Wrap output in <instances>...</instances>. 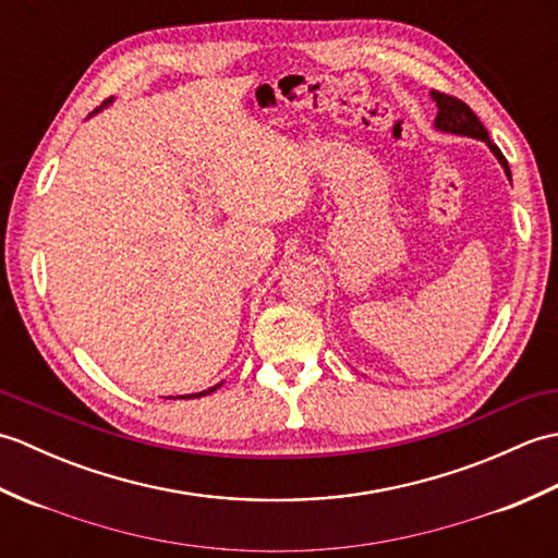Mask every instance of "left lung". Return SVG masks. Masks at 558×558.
<instances>
[{
  "label": "left lung",
  "mask_w": 558,
  "mask_h": 558,
  "mask_svg": "<svg viewBox=\"0 0 558 558\" xmlns=\"http://www.w3.org/2000/svg\"><path fill=\"white\" fill-rule=\"evenodd\" d=\"M432 100L436 102V120H434V129L441 134H453V136H465V138H475V141H484L487 148L494 153V158L499 160V165L504 168L508 182H511V170H508V162L504 158V153L499 150V146L492 144V138L487 134V129L480 122V117L472 112L465 102L458 98L444 96V93H429Z\"/></svg>",
  "instance_id": "obj_1"
}]
</instances>
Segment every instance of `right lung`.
<instances>
[{
	"mask_svg": "<svg viewBox=\"0 0 558 558\" xmlns=\"http://www.w3.org/2000/svg\"><path fill=\"white\" fill-rule=\"evenodd\" d=\"M112 100H114V98H110L108 102H105V105H102V108H108V105H110ZM102 108H100V110H102ZM100 110H96V112H100ZM96 112H93V114H96ZM93 114H90V117H93ZM220 386H222V381H220V384H216V386H210V388H206V390H198V393H189V396H177V398H201V396H208V393H213V390H218Z\"/></svg>",
	"mask_w": 558,
	"mask_h": 558,
	"instance_id": "add662e5",
	"label": "right lung"
}]
</instances>
